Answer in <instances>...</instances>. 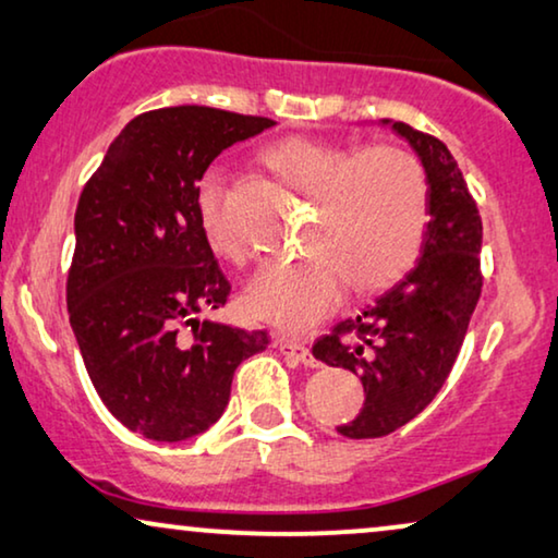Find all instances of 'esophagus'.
I'll list each match as a JSON object with an SVG mask.
<instances>
[{"label":"esophagus","mask_w":558,"mask_h":558,"mask_svg":"<svg viewBox=\"0 0 558 558\" xmlns=\"http://www.w3.org/2000/svg\"><path fill=\"white\" fill-rule=\"evenodd\" d=\"M276 347H278V351H280L282 356L290 359V361H295V364L316 366V359H313L311 349L305 347V343H301V341H293V339H278V341H276Z\"/></svg>","instance_id":"1"}]
</instances>
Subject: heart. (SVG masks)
Instances as JSON below:
<instances>
[{"label":"heart","mask_w":558,"mask_h":558,"mask_svg":"<svg viewBox=\"0 0 558 558\" xmlns=\"http://www.w3.org/2000/svg\"><path fill=\"white\" fill-rule=\"evenodd\" d=\"M265 159L295 192L313 197L308 250L268 263L247 290L257 318L305 331L341 303L347 282L372 293L399 280L417 260L429 217V190L417 156L399 146L364 151L333 141L293 136ZM197 211L217 255L240 263L245 245L225 217V179H202Z\"/></svg>","instance_id":"b5f03b06"}]
</instances>
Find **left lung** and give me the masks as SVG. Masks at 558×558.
<instances>
[{
	"mask_svg": "<svg viewBox=\"0 0 558 558\" xmlns=\"http://www.w3.org/2000/svg\"><path fill=\"white\" fill-rule=\"evenodd\" d=\"M389 123V121H384ZM427 174L429 222L414 268L313 343V356L349 368L364 384V407L339 433L384 437L417 417L450 376L483 288V222L458 161L442 141L391 123Z\"/></svg>",
	"mask_w": 558,
	"mask_h": 558,
	"instance_id": "left-lung-1",
	"label": "left lung"
}]
</instances>
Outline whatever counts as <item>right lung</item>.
<instances>
[{
  "mask_svg": "<svg viewBox=\"0 0 558 558\" xmlns=\"http://www.w3.org/2000/svg\"><path fill=\"white\" fill-rule=\"evenodd\" d=\"M270 125L209 106L141 113L83 186L70 326L98 397L131 433H204L230 402L234 368L268 349V331L197 318L232 293L202 232L197 184L225 148Z\"/></svg>",
  "mask_w": 558,
  "mask_h": 558,
  "instance_id": "right-lung-1",
  "label": "right lung"
}]
</instances>
